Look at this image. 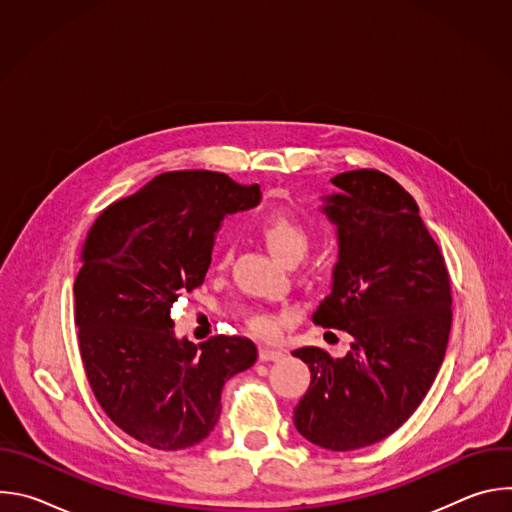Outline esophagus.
I'll return each mask as SVG.
<instances>
[{
	"label": "esophagus",
	"instance_id": "obj_1",
	"mask_svg": "<svg viewBox=\"0 0 512 512\" xmlns=\"http://www.w3.org/2000/svg\"><path fill=\"white\" fill-rule=\"evenodd\" d=\"M283 356V352L279 350V348H275V346H259V358L261 360H279Z\"/></svg>",
	"mask_w": 512,
	"mask_h": 512
}]
</instances>
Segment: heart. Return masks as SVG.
I'll return each instance as SVG.
<instances>
[{
  "mask_svg": "<svg viewBox=\"0 0 512 512\" xmlns=\"http://www.w3.org/2000/svg\"><path fill=\"white\" fill-rule=\"evenodd\" d=\"M259 235L265 241L267 249L273 253L275 259H279L285 265H296L300 259L306 257V253L312 247V233L310 229L300 221V218L291 214H275L259 227ZM231 261V251L223 257V267H227ZM251 330L259 336H273L279 328L277 318L271 314H257L249 322Z\"/></svg>",
  "mask_w": 512,
  "mask_h": 512,
  "instance_id": "heart-1",
  "label": "heart"
}]
</instances>
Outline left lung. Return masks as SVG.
<instances>
[{"mask_svg": "<svg viewBox=\"0 0 512 512\" xmlns=\"http://www.w3.org/2000/svg\"><path fill=\"white\" fill-rule=\"evenodd\" d=\"M324 214L338 229L332 291L312 320L352 336L332 358L296 348L312 373L294 409L308 442L350 452L399 429L440 371L452 328V285L444 255L425 229L413 196L379 170L332 178Z\"/></svg>", "mask_w": 512, "mask_h": 512, "instance_id": "left-lung-1", "label": "left lung"}]
</instances>
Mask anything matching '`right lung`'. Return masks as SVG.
<instances>
[{
	"label": "right lung",
	"instance_id": "right-lung-1",
	"mask_svg": "<svg viewBox=\"0 0 512 512\" xmlns=\"http://www.w3.org/2000/svg\"><path fill=\"white\" fill-rule=\"evenodd\" d=\"M259 200L257 184L221 172H166L107 206L85 239L75 279L85 373L109 419L145 446L202 442L225 383L257 360L243 336L178 340L170 310L202 285L223 218Z\"/></svg>",
	"mask_w": 512,
	"mask_h": 512
}]
</instances>
